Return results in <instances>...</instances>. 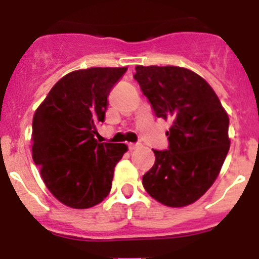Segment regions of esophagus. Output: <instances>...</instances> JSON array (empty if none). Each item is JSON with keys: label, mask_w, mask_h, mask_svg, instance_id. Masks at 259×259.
I'll use <instances>...</instances> for the list:
<instances>
[{"label": "esophagus", "mask_w": 259, "mask_h": 259, "mask_svg": "<svg viewBox=\"0 0 259 259\" xmlns=\"http://www.w3.org/2000/svg\"><path fill=\"white\" fill-rule=\"evenodd\" d=\"M140 146L139 143H129L127 144V148H129V150H135V149H138Z\"/></svg>", "instance_id": "obj_1"}]
</instances>
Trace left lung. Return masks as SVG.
<instances>
[{
  "label": "left lung",
  "instance_id": "obj_1",
  "mask_svg": "<svg viewBox=\"0 0 259 259\" xmlns=\"http://www.w3.org/2000/svg\"><path fill=\"white\" fill-rule=\"evenodd\" d=\"M134 79L158 117L173 124L169 145L154 150L143 176L149 195L168 207L199 199L218 177L229 150L228 115L203 77L178 66H137Z\"/></svg>",
  "mask_w": 259,
  "mask_h": 259
}]
</instances>
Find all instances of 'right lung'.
<instances>
[{
	"instance_id": "obj_1",
	"label": "right lung",
	"mask_w": 259,
	"mask_h": 259,
	"mask_svg": "<svg viewBox=\"0 0 259 259\" xmlns=\"http://www.w3.org/2000/svg\"><path fill=\"white\" fill-rule=\"evenodd\" d=\"M126 67H91L65 75L50 90L32 121V158L56 199L76 209L108 197L114 168L127 146L98 143L109 94Z\"/></svg>"
}]
</instances>
